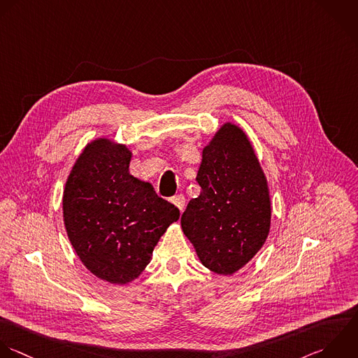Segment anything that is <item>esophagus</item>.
<instances>
[{
	"label": "esophagus",
	"mask_w": 358,
	"mask_h": 358,
	"mask_svg": "<svg viewBox=\"0 0 358 358\" xmlns=\"http://www.w3.org/2000/svg\"><path fill=\"white\" fill-rule=\"evenodd\" d=\"M171 202L180 209V210H182L184 209V206H185V196L184 195H176V196H173L171 198Z\"/></svg>",
	"instance_id": "obj_1"
}]
</instances>
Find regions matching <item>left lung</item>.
<instances>
[{"label": "left lung", "mask_w": 358, "mask_h": 358, "mask_svg": "<svg viewBox=\"0 0 358 358\" xmlns=\"http://www.w3.org/2000/svg\"><path fill=\"white\" fill-rule=\"evenodd\" d=\"M196 181L181 227L202 265L233 275L265 244L272 206L268 181L245 132L226 122L202 150Z\"/></svg>", "instance_id": "1"}]
</instances>
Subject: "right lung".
I'll list each match as a JSON object with an SVG mask.
<instances>
[{"label":"right lung","mask_w":358,"mask_h":358,"mask_svg":"<svg viewBox=\"0 0 358 358\" xmlns=\"http://www.w3.org/2000/svg\"><path fill=\"white\" fill-rule=\"evenodd\" d=\"M132 153L99 138L76 159L62 196L64 224L82 264L113 285L135 280L180 210L129 174Z\"/></svg>","instance_id":"obj_1"}]
</instances>
